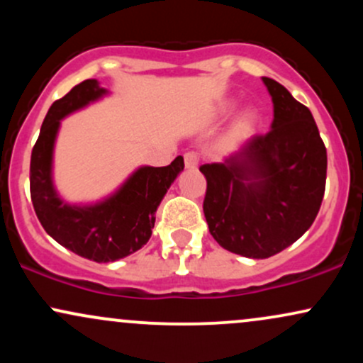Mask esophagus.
I'll return each instance as SVG.
<instances>
[{"label": "esophagus", "mask_w": 363, "mask_h": 363, "mask_svg": "<svg viewBox=\"0 0 363 363\" xmlns=\"http://www.w3.org/2000/svg\"><path fill=\"white\" fill-rule=\"evenodd\" d=\"M198 164H199V157L196 155L194 152L186 153V155H184V167H186L187 170L198 169Z\"/></svg>", "instance_id": "obj_1"}]
</instances>
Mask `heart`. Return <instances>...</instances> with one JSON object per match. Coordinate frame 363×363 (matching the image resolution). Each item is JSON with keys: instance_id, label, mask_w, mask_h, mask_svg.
Returning a JSON list of instances; mask_svg holds the SVG:
<instances>
[{"instance_id": "b5f03b06", "label": "heart", "mask_w": 363, "mask_h": 363, "mask_svg": "<svg viewBox=\"0 0 363 363\" xmlns=\"http://www.w3.org/2000/svg\"><path fill=\"white\" fill-rule=\"evenodd\" d=\"M235 106H237L235 101L223 102L222 106L218 107V111H216V116H220V118H227V116L235 109ZM256 123H257L256 109H252V107H247V109H244L242 112H240L239 118H237V121H235L234 135L235 136H244L245 133L251 131Z\"/></svg>"}]
</instances>
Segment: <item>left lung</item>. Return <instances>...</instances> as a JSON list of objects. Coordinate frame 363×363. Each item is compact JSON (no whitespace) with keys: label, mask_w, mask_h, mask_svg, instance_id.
<instances>
[{"label":"left lung","mask_w":363,"mask_h":363,"mask_svg":"<svg viewBox=\"0 0 363 363\" xmlns=\"http://www.w3.org/2000/svg\"><path fill=\"white\" fill-rule=\"evenodd\" d=\"M273 101L269 133L252 136L206 177L203 211L213 239L251 259L281 252L309 230L326 186L328 155L311 111L262 77Z\"/></svg>","instance_id":"left-lung-1"}]
</instances>
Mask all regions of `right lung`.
I'll return each instance as SVG.
<instances>
[{
    "label": "right lung",
    "mask_w": 363,
    "mask_h": 363,
    "mask_svg": "<svg viewBox=\"0 0 363 363\" xmlns=\"http://www.w3.org/2000/svg\"><path fill=\"white\" fill-rule=\"evenodd\" d=\"M97 80H85L56 101L45 114L30 158V196L44 230L78 256L95 262L123 259L152 237L157 208L179 174L184 158L167 167L141 165L109 196L94 203H69L54 186V147L61 121L107 97Z\"/></svg>",
    "instance_id": "obj_1"
}]
</instances>
